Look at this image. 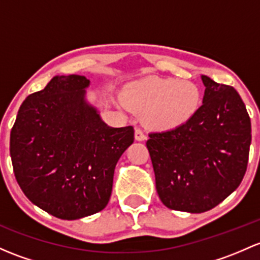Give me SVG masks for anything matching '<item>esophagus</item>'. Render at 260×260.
<instances>
[{
    "instance_id": "1",
    "label": "esophagus",
    "mask_w": 260,
    "mask_h": 260,
    "mask_svg": "<svg viewBox=\"0 0 260 260\" xmlns=\"http://www.w3.org/2000/svg\"><path fill=\"white\" fill-rule=\"evenodd\" d=\"M135 137H136V139H137V141H144V139L147 138V136L144 135V132L141 129V128H136Z\"/></svg>"
}]
</instances>
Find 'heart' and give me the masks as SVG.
Returning <instances> with one entry per match:
<instances>
[{"instance_id":"b5f03b06","label":"heart","mask_w":260,"mask_h":260,"mask_svg":"<svg viewBox=\"0 0 260 260\" xmlns=\"http://www.w3.org/2000/svg\"><path fill=\"white\" fill-rule=\"evenodd\" d=\"M124 101L142 113V119L153 129H173L194 116L201 103V91L190 81L147 78L131 84Z\"/></svg>"}]
</instances>
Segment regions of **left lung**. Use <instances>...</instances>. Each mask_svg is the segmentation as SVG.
Returning <instances> with one entry per match:
<instances>
[{"label":"left lung","instance_id":"1","mask_svg":"<svg viewBox=\"0 0 260 260\" xmlns=\"http://www.w3.org/2000/svg\"><path fill=\"white\" fill-rule=\"evenodd\" d=\"M203 105L184 124L149 133L147 148L160 201L169 209L203 213L239 187L247 171L252 125L231 86L202 76Z\"/></svg>","mask_w":260,"mask_h":260}]
</instances>
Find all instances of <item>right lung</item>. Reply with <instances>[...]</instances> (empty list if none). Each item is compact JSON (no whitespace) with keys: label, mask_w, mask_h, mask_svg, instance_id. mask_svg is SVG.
<instances>
[{"label":"right lung","mask_w":260,"mask_h":260,"mask_svg":"<svg viewBox=\"0 0 260 260\" xmlns=\"http://www.w3.org/2000/svg\"><path fill=\"white\" fill-rule=\"evenodd\" d=\"M89 80L56 76L29 94L11 129L10 153L22 192L59 219H80L108 204L113 174L135 141L132 125L112 128L86 101Z\"/></svg>","instance_id":"1"}]
</instances>
